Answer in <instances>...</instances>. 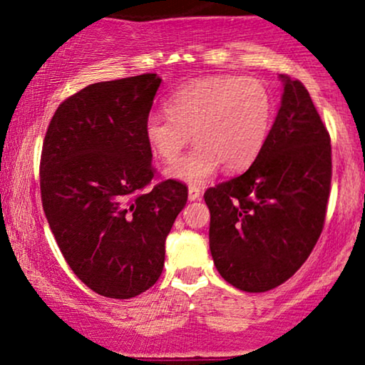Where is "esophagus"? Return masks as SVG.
I'll return each mask as SVG.
<instances>
[{"instance_id": "esophagus-1", "label": "esophagus", "mask_w": 365, "mask_h": 365, "mask_svg": "<svg viewBox=\"0 0 365 365\" xmlns=\"http://www.w3.org/2000/svg\"><path fill=\"white\" fill-rule=\"evenodd\" d=\"M199 199H200V188L188 187V200H199Z\"/></svg>"}]
</instances>
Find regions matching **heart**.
<instances>
[{"instance_id":"obj_1","label":"heart","mask_w":365,"mask_h":365,"mask_svg":"<svg viewBox=\"0 0 365 365\" xmlns=\"http://www.w3.org/2000/svg\"><path fill=\"white\" fill-rule=\"evenodd\" d=\"M166 111L145 120V142L158 159L173 163L192 135L196 148L170 166L166 177L197 187L220 165L225 171L252 165L269 135L274 99L259 78L215 75L178 87Z\"/></svg>"}]
</instances>
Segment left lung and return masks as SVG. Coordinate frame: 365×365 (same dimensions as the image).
Listing matches in <instances>:
<instances>
[{
    "label": "left lung",
    "mask_w": 365,
    "mask_h": 365,
    "mask_svg": "<svg viewBox=\"0 0 365 365\" xmlns=\"http://www.w3.org/2000/svg\"><path fill=\"white\" fill-rule=\"evenodd\" d=\"M282 106L245 173L207 188L209 249L238 290L259 293L292 278L322 232L331 144L302 82L279 75Z\"/></svg>",
    "instance_id": "8db88e82"
}]
</instances>
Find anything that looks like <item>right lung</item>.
<instances>
[{"label":"right lung","instance_id":"1","mask_svg":"<svg viewBox=\"0 0 365 365\" xmlns=\"http://www.w3.org/2000/svg\"><path fill=\"white\" fill-rule=\"evenodd\" d=\"M156 73L98 82L54 113L41 156V197L72 271L108 299H132L165 266V242L187 204V187L154 177L144 137Z\"/></svg>","mask_w":365,"mask_h":365}]
</instances>
